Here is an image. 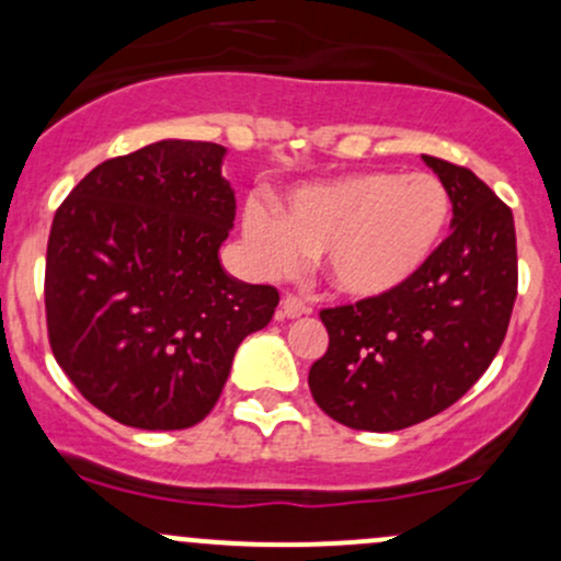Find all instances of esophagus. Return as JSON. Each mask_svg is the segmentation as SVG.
Masks as SVG:
<instances>
[{"mask_svg": "<svg viewBox=\"0 0 561 561\" xmlns=\"http://www.w3.org/2000/svg\"><path fill=\"white\" fill-rule=\"evenodd\" d=\"M307 312H310V307H307L299 297H291V294H288V297H283L280 318H302V316H307Z\"/></svg>", "mask_w": 561, "mask_h": 561, "instance_id": "obj_1", "label": "esophagus"}]
</instances>
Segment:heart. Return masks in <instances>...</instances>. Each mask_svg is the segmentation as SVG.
I'll list each match as a JSON object with an SVG mask.
<instances>
[{
	"label": "heart",
	"mask_w": 561,
	"mask_h": 561,
	"mask_svg": "<svg viewBox=\"0 0 561 561\" xmlns=\"http://www.w3.org/2000/svg\"><path fill=\"white\" fill-rule=\"evenodd\" d=\"M447 186L431 173L360 171L307 184L275 210L249 201L243 243L264 275H286L321 254L323 278L347 299H379L407 286L442 243Z\"/></svg>",
	"instance_id": "obj_1"
}]
</instances>
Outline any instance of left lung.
<instances>
[{
	"instance_id": "1",
	"label": "left lung",
	"mask_w": 561,
	"mask_h": 561,
	"mask_svg": "<svg viewBox=\"0 0 561 561\" xmlns=\"http://www.w3.org/2000/svg\"><path fill=\"white\" fill-rule=\"evenodd\" d=\"M423 160L449 192V238L399 291L321 312L329 351L307 382L355 431H401L451 407L492 364L514 310L511 208L468 168Z\"/></svg>"
}]
</instances>
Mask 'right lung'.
Returning <instances> with one entry per match:
<instances>
[{
  "label": "right lung",
  "instance_id": "obj_1",
  "mask_svg": "<svg viewBox=\"0 0 561 561\" xmlns=\"http://www.w3.org/2000/svg\"><path fill=\"white\" fill-rule=\"evenodd\" d=\"M227 149L162 138L95 165L56 210L45 310L58 366L117 423L182 431L219 401L234 351L278 307L232 278Z\"/></svg>",
  "mask_w": 561,
  "mask_h": 561
}]
</instances>
